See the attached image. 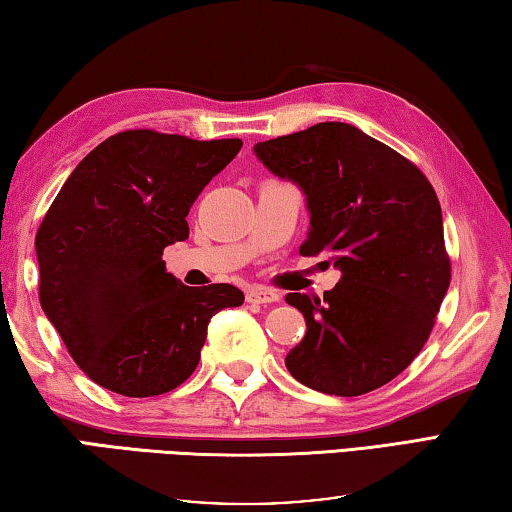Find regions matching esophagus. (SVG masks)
<instances>
[{"label":"esophagus","mask_w":512,"mask_h":512,"mask_svg":"<svg viewBox=\"0 0 512 512\" xmlns=\"http://www.w3.org/2000/svg\"><path fill=\"white\" fill-rule=\"evenodd\" d=\"M246 300L248 303H275V300H280V294L269 287H250L246 291Z\"/></svg>","instance_id":"34e87169"}]
</instances>
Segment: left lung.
<instances>
[{"instance_id": "obj_1", "label": "left lung", "mask_w": 512, "mask_h": 512, "mask_svg": "<svg viewBox=\"0 0 512 512\" xmlns=\"http://www.w3.org/2000/svg\"><path fill=\"white\" fill-rule=\"evenodd\" d=\"M271 173L303 189L310 232L300 255H328L342 278L319 296L287 294L307 332L285 364L335 396L387 385L431 337L451 282L442 209L426 175L346 123H319L255 145Z\"/></svg>"}]
</instances>
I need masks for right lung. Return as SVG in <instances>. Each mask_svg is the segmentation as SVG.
Returning a JSON list of instances; mask_svg holds the SVG:
<instances>
[{
    "label": "right lung",
    "instance_id": "obj_1",
    "mask_svg": "<svg viewBox=\"0 0 512 512\" xmlns=\"http://www.w3.org/2000/svg\"><path fill=\"white\" fill-rule=\"evenodd\" d=\"M241 145L127 129L61 186L36 232L38 298L93 383L134 399L170 392L196 371L212 316L243 303L232 285H182L161 259L189 239L191 205Z\"/></svg>",
    "mask_w": 512,
    "mask_h": 512
}]
</instances>
